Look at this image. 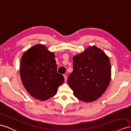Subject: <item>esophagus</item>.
Returning <instances> with one entry per match:
<instances>
[{"mask_svg": "<svg viewBox=\"0 0 131 131\" xmlns=\"http://www.w3.org/2000/svg\"><path fill=\"white\" fill-rule=\"evenodd\" d=\"M63 77H64V78H65V81H66V80H67V76H66V75H63Z\"/></svg>", "mask_w": 131, "mask_h": 131, "instance_id": "esophagus-1", "label": "esophagus"}]
</instances>
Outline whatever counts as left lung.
Returning a JSON list of instances; mask_svg holds the SVG:
<instances>
[{
  "mask_svg": "<svg viewBox=\"0 0 131 131\" xmlns=\"http://www.w3.org/2000/svg\"><path fill=\"white\" fill-rule=\"evenodd\" d=\"M111 76L108 57L95 46L73 58V71L68 82L79 100L86 102L96 100L105 91Z\"/></svg>",
  "mask_w": 131,
  "mask_h": 131,
  "instance_id": "8db88e82",
  "label": "left lung"
}]
</instances>
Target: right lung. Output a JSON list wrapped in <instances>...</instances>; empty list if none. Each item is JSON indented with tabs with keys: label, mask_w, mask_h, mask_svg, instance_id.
Here are the masks:
<instances>
[{
	"label": "right lung",
	"mask_w": 131,
	"mask_h": 131,
	"mask_svg": "<svg viewBox=\"0 0 131 131\" xmlns=\"http://www.w3.org/2000/svg\"><path fill=\"white\" fill-rule=\"evenodd\" d=\"M55 55L43 45H36L24 53L20 62L23 85L35 99L46 100L56 94L64 78L57 72Z\"/></svg>",
	"instance_id": "right-lung-1"
}]
</instances>
